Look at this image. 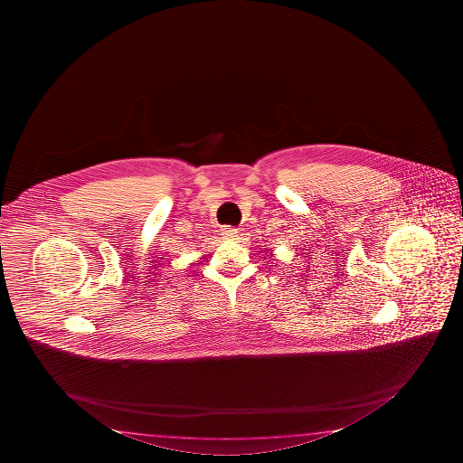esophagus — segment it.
Returning <instances> with one entry per match:
<instances>
[{"label":"esophagus","mask_w":463,"mask_h":463,"mask_svg":"<svg viewBox=\"0 0 463 463\" xmlns=\"http://www.w3.org/2000/svg\"><path fill=\"white\" fill-rule=\"evenodd\" d=\"M220 235H222V238H225V240H235L236 236H238V228L223 227L220 230Z\"/></svg>","instance_id":"esophagus-1"}]
</instances>
